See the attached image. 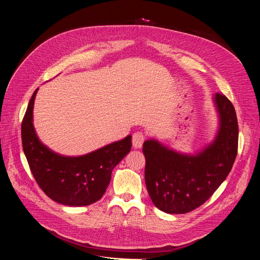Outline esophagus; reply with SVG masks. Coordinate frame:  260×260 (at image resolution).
Listing matches in <instances>:
<instances>
[{"label": "esophagus", "mask_w": 260, "mask_h": 260, "mask_svg": "<svg viewBox=\"0 0 260 260\" xmlns=\"http://www.w3.org/2000/svg\"><path fill=\"white\" fill-rule=\"evenodd\" d=\"M145 141V136L142 132H137L133 135V145L135 148H141Z\"/></svg>", "instance_id": "obj_1"}]
</instances>
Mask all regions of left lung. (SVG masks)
Masks as SVG:
<instances>
[{
  "mask_svg": "<svg viewBox=\"0 0 260 260\" xmlns=\"http://www.w3.org/2000/svg\"><path fill=\"white\" fill-rule=\"evenodd\" d=\"M220 128L215 141L197 155L177 153L154 140L145 141V182L151 201L169 214L189 213L205 204L229 176L238 154L239 125L232 102L215 98Z\"/></svg>",
  "mask_w": 260,
  "mask_h": 260,
  "instance_id": "obj_1",
  "label": "left lung"
}]
</instances>
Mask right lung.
I'll use <instances>...</instances> for the list:
<instances>
[{"label": "right lung", "mask_w": 260, "mask_h": 260, "mask_svg": "<svg viewBox=\"0 0 260 260\" xmlns=\"http://www.w3.org/2000/svg\"><path fill=\"white\" fill-rule=\"evenodd\" d=\"M37 88L21 122L22 148L29 170L43 192L52 201L71 207L98 202L111 180L112 170L131 151L132 136L79 157L53 153L37 137L32 108Z\"/></svg>", "instance_id": "add662e5"}]
</instances>
